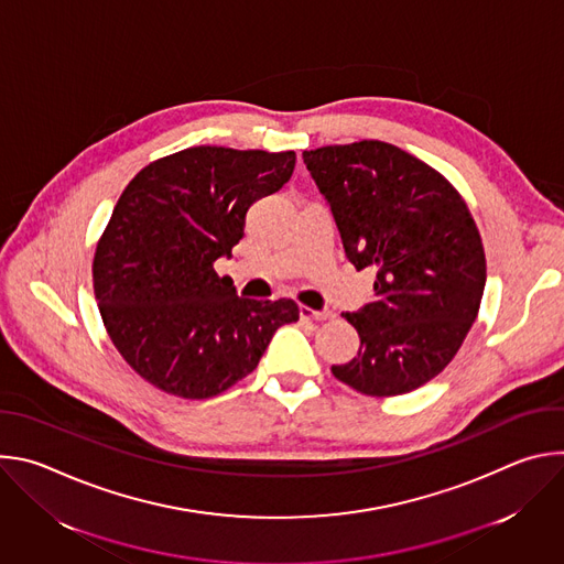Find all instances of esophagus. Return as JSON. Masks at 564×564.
<instances>
[{"instance_id": "1", "label": "esophagus", "mask_w": 564, "mask_h": 564, "mask_svg": "<svg viewBox=\"0 0 564 564\" xmlns=\"http://www.w3.org/2000/svg\"><path fill=\"white\" fill-rule=\"evenodd\" d=\"M301 316L303 318H312V321H328V318H335V312L333 310H310L305 305H301Z\"/></svg>"}]
</instances>
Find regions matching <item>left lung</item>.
<instances>
[{
  "label": "left lung",
  "mask_w": 564,
  "mask_h": 564,
  "mask_svg": "<svg viewBox=\"0 0 564 564\" xmlns=\"http://www.w3.org/2000/svg\"><path fill=\"white\" fill-rule=\"evenodd\" d=\"M303 163L348 261L375 274L372 301L341 314L359 333V352L333 375L372 397L424 386L457 355L485 294V248L464 198L381 140L303 151Z\"/></svg>",
  "instance_id": "left-lung-1"
}]
</instances>
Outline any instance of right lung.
Wrapping results in <instances>:
<instances>
[{
    "label": "right lung",
    "mask_w": 564,
    "mask_h": 564,
    "mask_svg": "<svg viewBox=\"0 0 564 564\" xmlns=\"http://www.w3.org/2000/svg\"><path fill=\"white\" fill-rule=\"evenodd\" d=\"M294 151L189 147L153 160L122 192L98 240L94 292L122 359L151 386L207 399L248 377L292 299L238 296L216 259L231 257L246 214L292 176Z\"/></svg>",
    "instance_id": "1"
}]
</instances>
